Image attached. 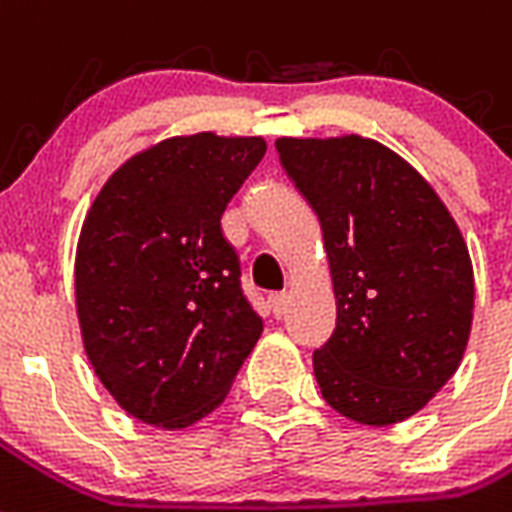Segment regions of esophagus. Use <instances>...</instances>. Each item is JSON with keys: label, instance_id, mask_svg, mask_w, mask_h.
<instances>
[{"label": "esophagus", "instance_id": "34e87169", "mask_svg": "<svg viewBox=\"0 0 512 512\" xmlns=\"http://www.w3.org/2000/svg\"><path fill=\"white\" fill-rule=\"evenodd\" d=\"M267 301H269V310H272L275 318H280V315L288 310V293H272Z\"/></svg>", "mask_w": 512, "mask_h": 512}]
</instances>
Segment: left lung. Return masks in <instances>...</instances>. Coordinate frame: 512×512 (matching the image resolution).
Masks as SVG:
<instances>
[{"mask_svg":"<svg viewBox=\"0 0 512 512\" xmlns=\"http://www.w3.org/2000/svg\"><path fill=\"white\" fill-rule=\"evenodd\" d=\"M318 213L336 328L312 355L323 398L360 425L414 417L449 382L473 326V264L435 189L363 136L277 138Z\"/></svg>","mask_w":512,"mask_h":512,"instance_id":"1","label":"left lung"}]
</instances>
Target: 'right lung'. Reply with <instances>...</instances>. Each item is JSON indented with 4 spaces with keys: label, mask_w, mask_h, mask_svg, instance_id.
Returning a JSON list of instances; mask_svg holds the SVG:
<instances>
[{
    "label": "right lung",
    "mask_w": 512,
    "mask_h": 512,
    "mask_svg": "<svg viewBox=\"0 0 512 512\" xmlns=\"http://www.w3.org/2000/svg\"><path fill=\"white\" fill-rule=\"evenodd\" d=\"M267 152L261 136H173L122 162L90 205L74 293L87 360L144 425L219 408L264 323L221 216Z\"/></svg>",
    "instance_id": "obj_1"
}]
</instances>
